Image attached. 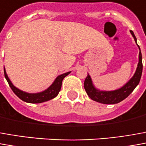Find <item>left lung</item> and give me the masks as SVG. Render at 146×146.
I'll list each match as a JSON object with an SVG mask.
<instances>
[{"label":"left lung","mask_w":146,"mask_h":146,"mask_svg":"<svg viewBox=\"0 0 146 146\" xmlns=\"http://www.w3.org/2000/svg\"><path fill=\"white\" fill-rule=\"evenodd\" d=\"M130 33L132 34L133 37L134 38V40L137 43V38L134 36V33L130 30ZM138 46V45H137ZM139 48V46H138ZM140 50V48H139ZM142 56L141 52H139V62L137 64V67L135 71V74L133 75L130 80L125 85L121 87L120 89L112 90V91H102L96 89L92 83L90 76L87 75L86 79L84 81V88L86 90L87 95L92 100L95 102L103 103V104H115L121 102L125 98L128 97L129 94L133 92V90L135 89L138 83L140 82L141 73H142Z\"/></svg>","instance_id":"left-lung-1"}]
</instances>
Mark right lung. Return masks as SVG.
Returning a JSON list of instances; mask_svg holds the SVG:
<instances>
[{
    "label": "right lung",
    "instance_id": "right-lung-1",
    "mask_svg": "<svg viewBox=\"0 0 146 146\" xmlns=\"http://www.w3.org/2000/svg\"><path fill=\"white\" fill-rule=\"evenodd\" d=\"M4 73H5V77L6 80L11 87V89L14 92V94H16L18 98H21V100H23L24 102H29V103H41V102H47L48 100H51L52 98L56 97L60 91V89H61L63 79L67 75L70 74V72H67V73H64L63 75H59L56 79V80L54 81V83H52L47 90L40 92V93L30 94V93H26L25 91L19 90L16 86H13V84L11 83L10 79H9L8 75L6 74L5 68H4Z\"/></svg>",
    "mask_w": 146,
    "mask_h": 146
}]
</instances>
